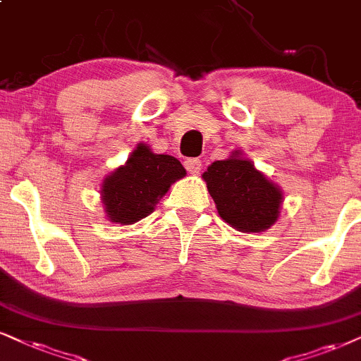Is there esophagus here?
Returning <instances> with one entry per match:
<instances>
[{
  "label": "esophagus",
  "mask_w": 361,
  "mask_h": 361,
  "mask_svg": "<svg viewBox=\"0 0 361 361\" xmlns=\"http://www.w3.org/2000/svg\"><path fill=\"white\" fill-rule=\"evenodd\" d=\"M185 168L188 170V173H191V175H198V173L202 171V161H200L198 158H188L185 161Z\"/></svg>",
  "instance_id": "obj_1"
}]
</instances>
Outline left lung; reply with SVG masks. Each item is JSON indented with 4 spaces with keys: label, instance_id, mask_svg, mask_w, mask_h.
<instances>
[{
    "label": "left lung",
    "instance_id": "8db88e82",
    "mask_svg": "<svg viewBox=\"0 0 361 361\" xmlns=\"http://www.w3.org/2000/svg\"><path fill=\"white\" fill-rule=\"evenodd\" d=\"M202 178L221 220L243 233H259L280 218L283 190L257 170L241 149L213 161Z\"/></svg>",
    "mask_w": 361,
    "mask_h": 361
}]
</instances>
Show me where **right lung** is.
<instances>
[{
    "mask_svg": "<svg viewBox=\"0 0 361 361\" xmlns=\"http://www.w3.org/2000/svg\"><path fill=\"white\" fill-rule=\"evenodd\" d=\"M186 170L175 157L153 153L147 143H138L125 165L104 176L102 203L109 221L133 225L154 212L175 181Z\"/></svg>",
    "mask_w": 361,
    "mask_h": 361,
    "instance_id": "right-lung-1",
    "label": "right lung"
}]
</instances>
